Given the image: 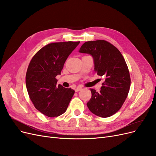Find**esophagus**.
Segmentation results:
<instances>
[{
	"instance_id": "esophagus-1",
	"label": "esophagus",
	"mask_w": 156,
	"mask_h": 156,
	"mask_svg": "<svg viewBox=\"0 0 156 156\" xmlns=\"http://www.w3.org/2000/svg\"><path fill=\"white\" fill-rule=\"evenodd\" d=\"M82 90V88H81V87H77L76 88H75V92H79L80 90Z\"/></svg>"
}]
</instances>
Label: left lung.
Segmentation results:
<instances>
[{
	"mask_svg": "<svg viewBox=\"0 0 156 156\" xmlns=\"http://www.w3.org/2000/svg\"><path fill=\"white\" fill-rule=\"evenodd\" d=\"M79 52L92 56L94 69L98 75L105 79L100 92L90 90L92 97L87 103L88 108L98 116L113 115L123 105L130 88L129 72L123 56L105 40L87 41Z\"/></svg>",
	"mask_w": 156,
	"mask_h": 156,
	"instance_id": "1",
	"label": "left lung"
}]
</instances>
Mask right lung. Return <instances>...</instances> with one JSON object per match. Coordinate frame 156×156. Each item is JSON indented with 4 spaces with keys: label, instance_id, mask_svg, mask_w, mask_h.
I'll use <instances>...</instances> for the list:
<instances>
[{
    "label": "right lung",
    "instance_id": "1",
    "mask_svg": "<svg viewBox=\"0 0 156 156\" xmlns=\"http://www.w3.org/2000/svg\"><path fill=\"white\" fill-rule=\"evenodd\" d=\"M80 41H65L45 45L33 56L26 74L28 93L37 110L49 117L58 116L67 110L75 93L57 85L66 60Z\"/></svg>",
    "mask_w": 156,
    "mask_h": 156
}]
</instances>
